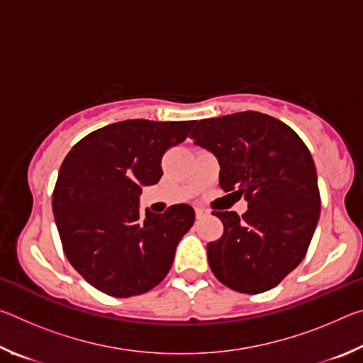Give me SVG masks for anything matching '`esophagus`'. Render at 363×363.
Instances as JSON below:
<instances>
[{
    "instance_id": "obj_1",
    "label": "esophagus",
    "mask_w": 363,
    "mask_h": 363,
    "mask_svg": "<svg viewBox=\"0 0 363 363\" xmlns=\"http://www.w3.org/2000/svg\"><path fill=\"white\" fill-rule=\"evenodd\" d=\"M206 214V211L203 210V208H195V218L196 219H201Z\"/></svg>"
}]
</instances>
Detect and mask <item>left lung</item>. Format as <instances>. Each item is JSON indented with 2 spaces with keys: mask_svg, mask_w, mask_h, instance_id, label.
I'll list each match as a JSON object with an SVG mask.
<instances>
[{
  "mask_svg": "<svg viewBox=\"0 0 363 363\" xmlns=\"http://www.w3.org/2000/svg\"><path fill=\"white\" fill-rule=\"evenodd\" d=\"M190 139L216 155L224 192L248 201L242 216L213 211L224 225L206 247L214 277L247 294L277 286L304 259L320 216L309 149L284 121L253 110L200 120Z\"/></svg>",
  "mask_w": 363,
  "mask_h": 363,
  "instance_id": "1",
  "label": "left lung"
}]
</instances>
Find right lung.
<instances>
[{"instance_id": "1", "label": "right lung", "mask_w": 363, "mask_h": 363, "mask_svg": "<svg viewBox=\"0 0 363 363\" xmlns=\"http://www.w3.org/2000/svg\"><path fill=\"white\" fill-rule=\"evenodd\" d=\"M195 120H125L89 133L64 158L52 211L64 253L96 290L115 298L150 291L169 272L195 220L189 205L139 213V195L163 174L162 158Z\"/></svg>"}]
</instances>
